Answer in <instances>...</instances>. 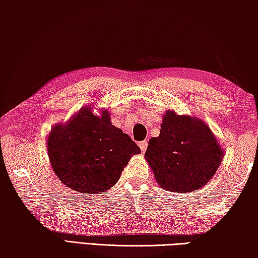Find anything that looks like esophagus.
<instances>
[{
  "label": "esophagus",
  "mask_w": 258,
  "mask_h": 258,
  "mask_svg": "<svg viewBox=\"0 0 258 258\" xmlns=\"http://www.w3.org/2000/svg\"><path fill=\"white\" fill-rule=\"evenodd\" d=\"M139 146L141 148V151L144 153V151H146L147 148H148V142H147V141H142V142L139 143Z\"/></svg>",
  "instance_id": "obj_1"
}]
</instances>
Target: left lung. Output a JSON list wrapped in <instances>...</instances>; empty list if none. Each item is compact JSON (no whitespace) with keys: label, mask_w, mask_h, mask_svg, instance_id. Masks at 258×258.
Segmentation results:
<instances>
[{"label":"left lung","mask_w":258,"mask_h":258,"mask_svg":"<svg viewBox=\"0 0 258 258\" xmlns=\"http://www.w3.org/2000/svg\"><path fill=\"white\" fill-rule=\"evenodd\" d=\"M144 156L162 188L189 192L210 181L223 150L203 121L168 110L160 136L149 141Z\"/></svg>","instance_id":"8db88e82"}]
</instances>
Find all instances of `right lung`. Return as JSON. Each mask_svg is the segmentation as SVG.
<instances>
[{
	"mask_svg": "<svg viewBox=\"0 0 258 258\" xmlns=\"http://www.w3.org/2000/svg\"><path fill=\"white\" fill-rule=\"evenodd\" d=\"M48 155L55 174L75 191L98 194L112 188L140 147L101 116L82 108L64 125H55L48 137Z\"/></svg>",
	"mask_w": 258,
	"mask_h": 258,
	"instance_id": "add662e5",
	"label": "right lung"
}]
</instances>
